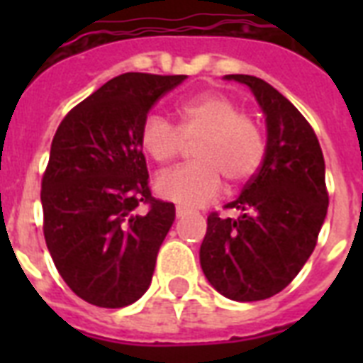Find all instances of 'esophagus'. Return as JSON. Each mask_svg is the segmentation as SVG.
<instances>
[{"label":"esophagus","mask_w":363,"mask_h":363,"mask_svg":"<svg viewBox=\"0 0 363 363\" xmlns=\"http://www.w3.org/2000/svg\"><path fill=\"white\" fill-rule=\"evenodd\" d=\"M175 213H177V216H179V218H182V216L188 215V209H186V207H182V205H177Z\"/></svg>","instance_id":"1"}]
</instances>
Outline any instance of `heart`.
<instances>
[{
	"label": "heart",
	"mask_w": 363,
	"mask_h": 363,
	"mask_svg": "<svg viewBox=\"0 0 363 363\" xmlns=\"http://www.w3.org/2000/svg\"><path fill=\"white\" fill-rule=\"evenodd\" d=\"M194 145L198 162L164 171L156 179L162 198L186 207H199L215 199L222 179L239 186L258 173L265 143L259 125L239 105L220 92H203L179 105V125L160 115H148L141 125V145L158 164H169Z\"/></svg>",
	"instance_id": "obj_1"
}]
</instances>
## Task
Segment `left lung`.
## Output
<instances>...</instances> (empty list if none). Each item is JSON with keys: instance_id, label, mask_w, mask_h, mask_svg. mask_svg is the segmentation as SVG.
I'll use <instances>...</instances> for the list:
<instances>
[{"instance_id": "1", "label": "left lung", "mask_w": 363, "mask_h": 363, "mask_svg": "<svg viewBox=\"0 0 363 363\" xmlns=\"http://www.w3.org/2000/svg\"><path fill=\"white\" fill-rule=\"evenodd\" d=\"M247 84L267 124L258 173L226 205L238 216L211 213L199 262L207 281L233 301H259L294 281L316 247L328 213L324 156L315 130L279 90L252 75Z\"/></svg>"}]
</instances>
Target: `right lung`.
Returning <instances> with one entry per match:
<instances>
[{
    "label": "right lung",
    "instance_id": "add662e5",
    "mask_svg": "<svg viewBox=\"0 0 363 363\" xmlns=\"http://www.w3.org/2000/svg\"><path fill=\"white\" fill-rule=\"evenodd\" d=\"M184 79L118 75L56 130L41 181L43 233L65 284L96 307L121 309L150 286L175 205L150 194L141 125Z\"/></svg>",
    "mask_w": 363,
    "mask_h": 363
}]
</instances>
